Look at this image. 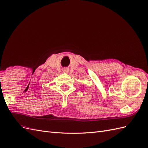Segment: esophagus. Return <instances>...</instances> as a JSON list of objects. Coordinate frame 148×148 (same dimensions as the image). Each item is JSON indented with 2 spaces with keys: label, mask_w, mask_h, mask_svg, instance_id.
<instances>
[{
  "label": "esophagus",
  "mask_w": 148,
  "mask_h": 148,
  "mask_svg": "<svg viewBox=\"0 0 148 148\" xmlns=\"http://www.w3.org/2000/svg\"><path fill=\"white\" fill-rule=\"evenodd\" d=\"M62 71H63L64 73L67 74V73H69V69H68V68H64V69H62Z\"/></svg>",
  "instance_id": "esophagus-1"
}]
</instances>
